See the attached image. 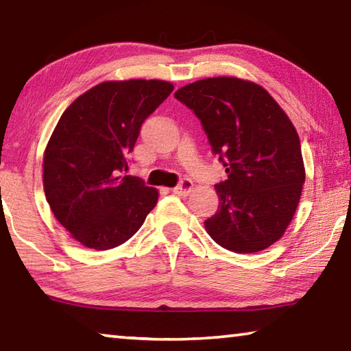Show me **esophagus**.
I'll list each match as a JSON object with an SVG mask.
<instances>
[{
	"mask_svg": "<svg viewBox=\"0 0 351 351\" xmlns=\"http://www.w3.org/2000/svg\"><path fill=\"white\" fill-rule=\"evenodd\" d=\"M193 190V181L190 180H182L176 187L171 189V192L176 195H181V197H187V195Z\"/></svg>",
	"mask_w": 351,
	"mask_h": 351,
	"instance_id": "34e87169",
	"label": "esophagus"
}]
</instances>
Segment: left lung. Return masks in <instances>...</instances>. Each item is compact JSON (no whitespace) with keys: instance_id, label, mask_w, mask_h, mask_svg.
Masks as SVG:
<instances>
[{"instance_id":"obj_1","label":"left lung","mask_w":351,"mask_h":351,"mask_svg":"<svg viewBox=\"0 0 351 351\" xmlns=\"http://www.w3.org/2000/svg\"><path fill=\"white\" fill-rule=\"evenodd\" d=\"M175 97L198 116L228 173L215 186L219 206L204 221L207 234L239 254L274 245L305 182L299 134L287 112L263 86L239 77L189 83Z\"/></svg>"}]
</instances>
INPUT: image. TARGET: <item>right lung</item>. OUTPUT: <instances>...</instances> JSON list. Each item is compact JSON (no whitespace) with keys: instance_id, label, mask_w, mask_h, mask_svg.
Masks as SVG:
<instances>
[{"instance_id":"add662e5","label":"right lung","mask_w":351,"mask_h":351,"mask_svg":"<svg viewBox=\"0 0 351 351\" xmlns=\"http://www.w3.org/2000/svg\"><path fill=\"white\" fill-rule=\"evenodd\" d=\"M173 88L156 79L102 82L58 119L43 154V187L54 217L80 245H122L156 206L158 190L122 171L142 122Z\"/></svg>"}]
</instances>
